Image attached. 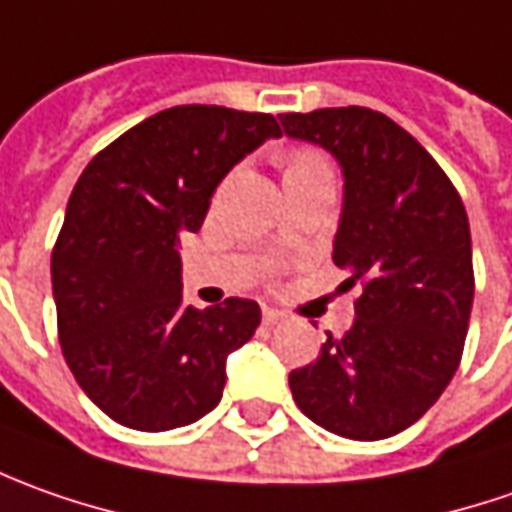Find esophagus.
<instances>
[{
	"label": "esophagus",
	"instance_id": "obj_1",
	"mask_svg": "<svg viewBox=\"0 0 512 512\" xmlns=\"http://www.w3.org/2000/svg\"><path fill=\"white\" fill-rule=\"evenodd\" d=\"M263 323L266 326H277V323H283V314L277 309H263Z\"/></svg>",
	"mask_w": 512,
	"mask_h": 512
}]
</instances>
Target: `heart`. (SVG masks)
<instances>
[{"label":"heart","instance_id":"heart-1","mask_svg":"<svg viewBox=\"0 0 512 512\" xmlns=\"http://www.w3.org/2000/svg\"><path fill=\"white\" fill-rule=\"evenodd\" d=\"M309 161H323V158H317L314 152H294L289 161V167H294V164H309Z\"/></svg>","mask_w":512,"mask_h":512}]
</instances>
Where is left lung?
Listing matches in <instances>:
<instances>
[{
	"label": "left lung",
	"mask_w": 512,
	"mask_h": 512,
	"mask_svg": "<svg viewBox=\"0 0 512 512\" xmlns=\"http://www.w3.org/2000/svg\"><path fill=\"white\" fill-rule=\"evenodd\" d=\"M283 133L343 172L334 263L360 280L354 326L289 374L320 428L377 442L411 428L459 368L473 309L465 203L414 135L368 107L280 115Z\"/></svg>",
	"instance_id": "8db88e82"
}]
</instances>
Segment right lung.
I'll use <instances>...</instances> for the list:
<instances>
[{"instance_id":"right-lung-1","label":"right lung","mask_w":512,"mask_h":512,"mask_svg":"<svg viewBox=\"0 0 512 512\" xmlns=\"http://www.w3.org/2000/svg\"><path fill=\"white\" fill-rule=\"evenodd\" d=\"M280 138L272 115L169 107L81 172L53 249L59 343L81 391L133 431L198 422L226 360L260 326L255 300L184 306L178 235L198 232L229 169Z\"/></svg>"}]
</instances>
